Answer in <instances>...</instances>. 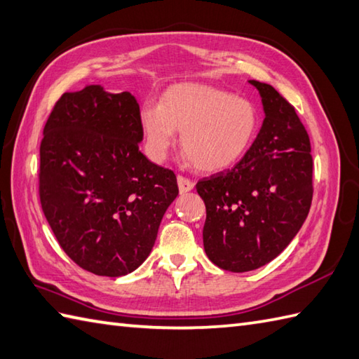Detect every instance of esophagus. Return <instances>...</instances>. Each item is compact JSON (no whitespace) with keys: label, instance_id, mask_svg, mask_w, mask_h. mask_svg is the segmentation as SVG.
I'll list each match as a JSON object with an SVG mask.
<instances>
[{"label":"esophagus","instance_id":"obj_1","mask_svg":"<svg viewBox=\"0 0 359 359\" xmlns=\"http://www.w3.org/2000/svg\"><path fill=\"white\" fill-rule=\"evenodd\" d=\"M177 181H178V187H180V192H181V194L190 192V190H192L194 186H195L194 181H190V180L186 178V177H181V175H178Z\"/></svg>","mask_w":359,"mask_h":359}]
</instances>
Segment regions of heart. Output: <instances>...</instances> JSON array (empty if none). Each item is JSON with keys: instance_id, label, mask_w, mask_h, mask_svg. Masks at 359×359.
<instances>
[{"instance_id": "heart-1", "label": "heart", "mask_w": 359, "mask_h": 359, "mask_svg": "<svg viewBox=\"0 0 359 359\" xmlns=\"http://www.w3.org/2000/svg\"><path fill=\"white\" fill-rule=\"evenodd\" d=\"M145 150L155 163L164 161L181 131L187 163L201 172L233 165L250 149L257 131V108L251 100L203 83L169 88L159 105L147 102L139 113Z\"/></svg>"}]
</instances>
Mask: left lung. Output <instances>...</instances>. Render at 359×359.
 I'll return each instance as SVG.
<instances>
[{
  "mask_svg": "<svg viewBox=\"0 0 359 359\" xmlns=\"http://www.w3.org/2000/svg\"><path fill=\"white\" fill-rule=\"evenodd\" d=\"M262 128L238 163L196 182L206 204L204 251L226 271L246 273L276 259L302 228L313 198V158L296 109L271 85Z\"/></svg>",
  "mask_w": 359,
  "mask_h": 359,
  "instance_id": "8db88e82",
  "label": "left lung"
}]
</instances>
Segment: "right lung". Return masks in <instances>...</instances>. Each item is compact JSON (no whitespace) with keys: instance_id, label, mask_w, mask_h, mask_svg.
Returning a JSON list of instances; mask_svg holds the SVG:
<instances>
[{"instance_id":"1","label":"right lung","mask_w":359,"mask_h":359,"mask_svg":"<svg viewBox=\"0 0 359 359\" xmlns=\"http://www.w3.org/2000/svg\"><path fill=\"white\" fill-rule=\"evenodd\" d=\"M139 104L88 85L57 100L40 145V203L62 250L93 274L142 265L178 195L175 173L139 150Z\"/></svg>"}]
</instances>
